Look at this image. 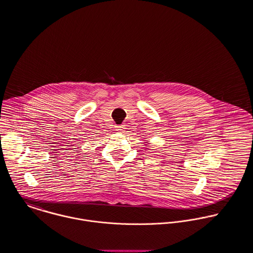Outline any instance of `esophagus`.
<instances>
[{
    "label": "esophagus",
    "mask_w": 253,
    "mask_h": 253,
    "mask_svg": "<svg viewBox=\"0 0 253 253\" xmlns=\"http://www.w3.org/2000/svg\"><path fill=\"white\" fill-rule=\"evenodd\" d=\"M123 129H124L123 125H117V126H116V130H117V131H119V132L123 131Z\"/></svg>",
    "instance_id": "1"
}]
</instances>
